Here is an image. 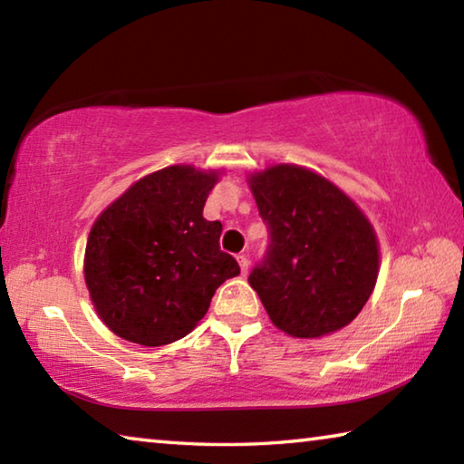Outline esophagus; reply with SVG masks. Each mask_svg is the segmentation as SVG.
<instances>
[{
  "instance_id": "esophagus-1",
  "label": "esophagus",
  "mask_w": 464,
  "mask_h": 464,
  "mask_svg": "<svg viewBox=\"0 0 464 464\" xmlns=\"http://www.w3.org/2000/svg\"><path fill=\"white\" fill-rule=\"evenodd\" d=\"M237 262H239V268H241V274L246 276L247 270H249V257L246 254H239L237 256Z\"/></svg>"
}]
</instances>
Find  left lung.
I'll return each mask as SVG.
<instances>
[{
    "mask_svg": "<svg viewBox=\"0 0 464 464\" xmlns=\"http://www.w3.org/2000/svg\"><path fill=\"white\" fill-rule=\"evenodd\" d=\"M247 184L270 229L268 254L249 285L272 324L301 340L352 324L381 268L368 217L334 182L295 163L254 171Z\"/></svg>",
    "mask_w": 464,
    "mask_h": 464,
    "instance_id": "obj_1",
    "label": "left lung"
}]
</instances>
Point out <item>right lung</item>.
Here are the masks:
<instances>
[{
  "instance_id": "1",
  "label": "right lung",
  "mask_w": 464,
  "mask_h": 464,
  "mask_svg": "<svg viewBox=\"0 0 464 464\" xmlns=\"http://www.w3.org/2000/svg\"><path fill=\"white\" fill-rule=\"evenodd\" d=\"M218 169L169 166L137 179L102 210L83 276L98 317L122 340L166 345L207 315L215 290L239 274L218 247L223 225L202 217Z\"/></svg>"
}]
</instances>
